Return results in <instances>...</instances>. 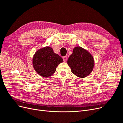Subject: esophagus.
<instances>
[{"instance_id":"1","label":"esophagus","mask_w":123,"mask_h":123,"mask_svg":"<svg viewBox=\"0 0 123 123\" xmlns=\"http://www.w3.org/2000/svg\"><path fill=\"white\" fill-rule=\"evenodd\" d=\"M63 60H64L65 62H66L67 60V56H65L63 57Z\"/></svg>"}]
</instances>
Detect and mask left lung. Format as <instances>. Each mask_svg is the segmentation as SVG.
<instances>
[{
  "label": "left lung",
  "mask_w": 123,
  "mask_h": 123,
  "mask_svg": "<svg viewBox=\"0 0 123 123\" xmlns=\"http://www.w3.org/2000/svg\"><path fill=\"white\" fill-rule=\"evenodd\" d=\"M67 64L74 75L83 79L92 72L94 67V59L88 50L77 46L73 48Z\"/></svg>",
  "instance_id": "left-lung-1"
}]
</instances>
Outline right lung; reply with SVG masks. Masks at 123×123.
<instances>
[{
    "instance_id": "add662e5",
    "label": "right lung",
    "mask_w": 123,
    "mask_h": 123,
    "mask_svg": "<svg viewBox=\"0 0 123 123\" xmlns=\"http://www.w3.org/2000/svg\"><path fill=\"white\" fill-rule=\"evenodd\" d=\"M62 61V58L54 52L52 48L47 46L36 52L33 57L32 65L40 76L47 77L53 75L58 65Z\"/></svg>"
}]
</instances>
